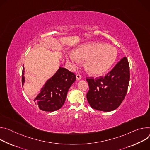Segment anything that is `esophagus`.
Wrapping results in <instances>:
<instances>
[{
	"instance_id": "34e87169",
	"label": "esophagus",
	"mask_w": 150,
	"mask_h": 150,
	"mask_svg": "<svg viewBox=\"0 0 150 150\" xmlns=\"http://www.w3.org/2000/svg\"><path fill=\"white\" fill-rule=\"evenodd\" d=\"M76 79H77V80H80V79H81V76L80 74H77L76 75Z\"/></svg>"
}]
</instances>
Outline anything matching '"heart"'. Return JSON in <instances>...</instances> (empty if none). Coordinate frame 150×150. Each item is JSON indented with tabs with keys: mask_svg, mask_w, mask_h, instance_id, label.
Returning a JSON list of instances; mask_svg holds the SVG:
<instances>
[{
	"mask_svg": "<svg viewBox=\"0 0 150 150\" xmlns=\"http://www.w3.org/2000/svg\"><path fill=\"white\" fill-rule=\"evenodd\" d=\"M117 57V49L111 45L101 42L82 45L76 49L74 53L69 55V59L74 64L79 62V58L86 59L85 69L93 75H101L105 73Z\"/></svg>",
	"mask_w": 150,
	"mask_h": 150,
	"instance_id": "1",
	"label": "heart"
}]
</instances>
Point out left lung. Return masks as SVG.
I'll return each instance as SVG.
<instances>
[{
  "label": "left lung",
  "instance_id": "left-lung-1",
  "mask_svg": "<svg viewBox=\"0 0 150 150\" xmlns=\"http://www.w3.org/2000/svg\"><path fill=\"white\" fill-rule=\"evenodd\" d=\"M129 80V64L126 57L105 76L86 78L89 87L86 97L91 107L103 111L118 108L126 95Z\"/></svg>",
  "mask_w": 150,
  "mask_h": 150
}]
</instances>
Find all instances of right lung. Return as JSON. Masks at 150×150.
I'll return each instance as SVG.
<instances>
[{
	"label": "right lung",
	"mask_w": 150,
	"mask_h": 150,
	"mask_svg": "<svg viewBox=\"0 0 150 150\" xmlns=\"http://www.w3.org/2000/svg\"><path fill=\"white\" fill-rule=\"evenodd\" d=\"M24 68L22 73V85L25 81ZM74 73L65 68L60 67L57 72L49 79L41 92L35 99V103L39 109L45 111H54L64 105L67 94L70 86L75 81Z\"/></svg>",
	"instance_id": "1"
}]
</instances>
